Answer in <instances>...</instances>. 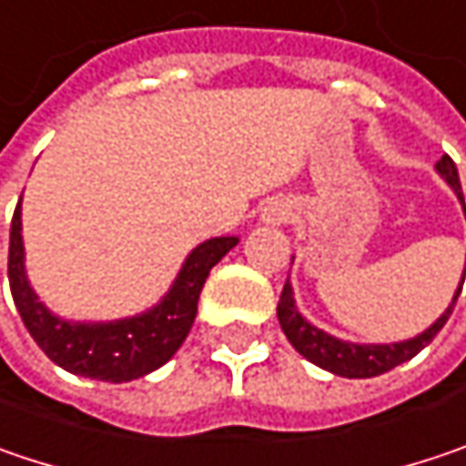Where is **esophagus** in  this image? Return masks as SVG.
I'll use <instances>...</instances> for the list:
<instances>
[{
  "label": "esophagus",
  "mask_w": 466,
  "mask_h": 466,
  "mask_svg": "<svg viewBox=\"0 0 466 466\" xmlns=\"http://www.w3.org/2000/svg\"><path fill=\"white\" fill-rule=\"evenodd\" d=\"M291 217V207L286 201H270L265 209H262V219L270 222V225H281Z\"/></svg>",
  "instance_id": "obj_1"
}]
</instances>
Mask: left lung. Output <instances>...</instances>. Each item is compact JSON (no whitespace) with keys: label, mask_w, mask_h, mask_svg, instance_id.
Segmentation results:
<instances>
[{"label":"left lung","mask_w":466,"mask_h":466,"mask_svg":"<svg viewBox=\"0 0 466 466\" xmlns=\"http://www.w3.org/2000/svg\"><path fill=\"white\" fill-rule=\"evenodd\" d=\"M435 172L451 185V190L456 193L461 209H464L466 217V207H464V193H461V183H459V172H456V164L451 161V156H443L438 164H435ZM294 262V257H291ZM466 276V262L464 270H461V281ZM461 294V286L453 291V299L451 305L441 313V318L427 326L421 334H416L411 339H400V342H382V345H360V342H348V339H339V337H331L326 334L323 329L313 326L308 318L299 313L297 302H294V289H291V281L286 279L281 291V299H279V323H281L283 334L286 339L291 342V348L297 350L302 358H308L310 363H316L320 369L337 374V377H348V380H369V377H380L384 371L411 360L416 352L427 348L438 331L446 326V320L453 313V305Z\"/></svg>","instance_id":"obj_1"}]
</instances>
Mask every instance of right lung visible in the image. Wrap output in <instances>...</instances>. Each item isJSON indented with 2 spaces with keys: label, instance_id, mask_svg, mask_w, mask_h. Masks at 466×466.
Here are the masks:
<instances>
[{
  "label": "right lung",
  "instance_id": "add662e5",
  "mask_svg": "<svg viewBox=\"0 0 466 466\" xmlns=\"http://www.w3.org/2000/svg\"><path fill=\"white\" fill-rule=\"evenodd\" d=\"M23 198V196H20ZM238 244L236 236H219L198 244L185 257L169 291L148 310L116 320H68L52 313L39 299L25 273L23 219L17 201L10 225V291L34 342L60 369L100 382H132L161 369L185 342L198 294L209 270Z\"/></svg>",
  "mask_w": 466,
  "mask_h": 466
}]
</instances>
